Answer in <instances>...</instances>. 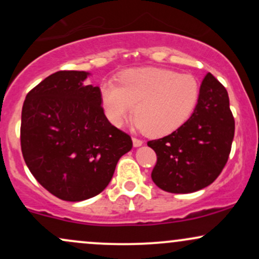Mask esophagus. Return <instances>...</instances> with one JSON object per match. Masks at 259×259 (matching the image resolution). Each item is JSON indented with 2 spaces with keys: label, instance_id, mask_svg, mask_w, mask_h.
I'll return each instance as SVG.
<instances>
[{
  "label": "esophagus",
  "instance_id": "1",
  "mask_svg": "<svg viewBox=\"0 0 259 259\" xmlns=\"http://www.w3.org/2000/svg\"><path fill=\"white\" fill-rule=\"evenodd\" d=\"M142 144H144V142H142V140H140V139H138V138H133V145H134V147H140Z\"/></svg>",
  "mask_w": 259,
  "mask_h": 259
}]
</instances>
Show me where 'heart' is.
<instances>
[{"label": "heart", "mask_w": 259, "mask_h": 259, "mask_svg": "<svg viewBox=\"0 0 259 259\" xmlns=\"http://www.w3.org/2000/svg\"><path fill=\"white\" fill-rule=\"evenodd\" d=\"M200 97V85L190 74L160 68L125 72L119 86L107 81L101 88L103 111L114 126L120 127L134 113L135 126L151 136L177 132L189 120Z\"/></svg>", "instance_id": "heart-1"}]
</instances>
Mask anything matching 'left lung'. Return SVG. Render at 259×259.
<instances>
[{
  "label": "left lung",
  "instance_id": "8db88e82",
  "mask_svg": "<svg viewBox=\"0 0 259 259\" xmlns=\"http://www.w3.org/2000/svg\"><path fill=\"white\" fill-rule=\"evenodd\" d=\"M234 133L227 89L208 73L189 120L170 135L147 142L157 154L153 183L171 194H190L210 185L227 164Z\"/></svg>",
  "mask_w": 259,
  "mask_h": 259
}]
</instances>
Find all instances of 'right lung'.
<instances>
[{
  "label": "right lung",
  "mask_w": 259,
  "mask_h": 259,
  "mask_svg": "<svg viewBox=\"0 0 259 259\" xmlns=\"http://www.w3.org/2000/svg\"><path fill=\"white\" fill-rule=\"evenodd\" d=\"M89 73L61 70L26 95L20 146L40 185L63 201L99 195L118 160L133 148L132 138L105 115L99 86L85 85Z\"/></svg>",
  "instance_id": "right-lung-1"
}]
</instances>
